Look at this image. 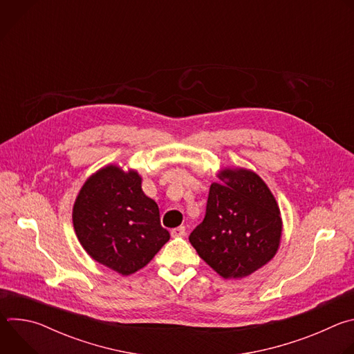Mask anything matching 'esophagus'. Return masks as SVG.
<instances>
[{
  "mask_svg": "<svg viewBox=\"0 0 354 354\" xmlns=\"http://www.w3.org/2000/svg\"><path fill=\"white\" fill-rule=\"evenodd\" d=\"M186 234V228L183 227V225H180V227H176V228H174L172 231H171V235L174 236V238H178V236H183Z\"/></svg>",
  "mask_w": 354,
  "mask_h": 354,
  "instance_id": "34e87169",
  "label": "esophagus"
}]
</instances>
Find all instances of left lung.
<instances>
[{
  "label": "left lung",
  "mask_w": 354,
  "mask_h": 354,
  "mask_svg": "<svg viewBox=\"0 0 354 354\" xmlns=\"http://www.w3.org/2000/svg\"><path fill=\"white\" fill-rule=\"evenodd\" d=\"M210 186L206 216L189 235L198 257L224 279L266 265L280 245L281 218L268 185L252 171L224 169Z\"/></svg>",
  "instance_id": "left-lung-1"
}]
</instances>
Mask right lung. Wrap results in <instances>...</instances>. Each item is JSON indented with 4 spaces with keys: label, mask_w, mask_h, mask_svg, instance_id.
<instances>
[{
    "label": "right lung",
    "mask_w": 354,
    "mask_h": 354,
    "mask_svg": "<svg viewBox=\"0 0 354 354\" xmlns=\"http://www.w3.org/2000/svg\"><path fill=\"white\" fill-rule=\"evenodd\" d=\"M73 223L88 255L123 276L144 268L169 241L157 203L141 189L140 175L116 165L99 169L84 183Z\"/></svg>",
    "instance_id": "obj_1"
}]
</instances>
